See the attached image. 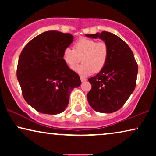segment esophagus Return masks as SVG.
<instances>
[{"label":"esophagus","instance_id":"esophagus-1","mask_svg":"<svg viewBox=\"0 0 156 156\" xmlns=\"http://www.w3.org/2000/svg\"><path fill=\"white\" fill-rule=\"evenodd\" d=\"M80 80H81V81H82V82H85V81H87V79L84 78V76H80Z\"/></svg>","mask_w":156,"mask_h":156}]
</instances>
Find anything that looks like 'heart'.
I'll return each mask as SVG.
<instances>
[{
    "label": "heart",
    "instance_id": "b5f03b06",
    "mask_svg": "<svg viewBox=\"0 0 156 156\" xmlns=\"http://www.w3.org/2000/svg\"><path fill=\"white\" fill-rule=\"evenodd\" d=\"M109 50L105 42H97L89 38H81L74 44V50L67 48L63 51L62 59L68 67H74L82 59V65L74 69L81 74L97 73L107 63Z\"/></svg>",
    "mask_w": 156,
    "mask_h": 156
}]
</instances>
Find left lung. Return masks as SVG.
<instances>
[{
  "instance_id": "8db88e82",
  "label": "left lung",
  "mask_w": 156,
  "mask_h": 156,
  "mask_svg": "<svg viewBox=\"0 0 156 156\" xmlns=\"http://www.w3.org/2000/svg\"><path fill=\"white\" fill-rule=\"evenodd\" d=\"M86 36L100 38L107 44L109 50L104 69L88 79L92 86L87 94L88 102L97 112H115L122 107L135 89L138 65L131 48L114 34L103 31Z\"/></svg>"
}]
</instances>
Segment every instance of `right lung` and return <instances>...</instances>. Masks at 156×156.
Returning <instances> with one entry per match:
<instances>
[{
  "instance_id": "1",
  "label": "right lung",
  "mask_w": 156,
  "mask_h": 156,
  "mask_svg": "<svg viewBox=\"0 0 156 156\" xmlns=\"http://www.w3.org/2000/svg\"><path fill=\"white\" fill-rule=\"evenodd\" d=\"M73 35L56 30L36 36L21 52L17 78L25 101L42 114L63 112L74 88L81 84L80 76L62 59Z\"/></svg>"
}]
</instances>
